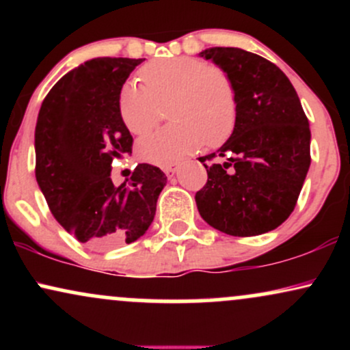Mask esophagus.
I'll return each mask as SVG.
<instances>
[{"label": "esophagus", "instance_id": "34e87169", "mask_svg": "<svg viewBox=\"0 0 350 350\" xmlns=\"http://www.w3.org/2000/svg\"><path fill=\"white\" fill-rule=\"evenodd\" d=\"M163 171L167 178H172V176H174V172L178 171V164H167V166H163Z\"/></svg>", "mask_w": 350, "mask_h": 350}]
</instances>
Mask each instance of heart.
I'll return each instance as SVG.
<instances>
[{
  "instance_id": "1",
  "label": "heart",
  "mask_w": 350,
  "mask_h": 350,
  "mask_svg": "<svg viewBox=\"0 0 350 350\" xmlns=\"http://www.w3.org/2000/svg\"><path fill=\"white\" fill-rule=\"evenodd\" d=\"M143 87L124 82L118 111L133 135L150 131L161 116L158 103L166 102L171 124L139 139L136 152L144 163L171 164L199 150L215 146L232 133L237 97L232 79L220 67L189 55L151 60L138 72Z\"/></svg>"
}]
</instances>
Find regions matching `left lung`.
Here are the masks:
<instances>
[{
	"instance_id": "left-lung-1",
	"label": "left lung",
	"mask_w": 350,
	"mask_h": 350,
	"mask_svg": "<svg viewBox=\"0 0 350 350\" xmlns=\"http://www.w3.org/2000/svg\"><path fill=\"white\" fill-rule=\"evenodd\" d=\"M200 57L214 60L232 79L237 118L222 148L199 158L207 171L206 186L196 192L199 214L228 235L270 232L295 211L306 179L308 116L290 79L262 55L211 47Z\"/></svg>"
}]
</instances>
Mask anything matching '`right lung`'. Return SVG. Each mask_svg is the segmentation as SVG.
Here are the masks:
<instances>
[{"instance_id": "add662e5", "label": "right lung", "mask_w": 350, "mask_h": 350, "mask_svg": "<svg viewBox=\"0 0 350 350\" xmlns=\"http://www.w3.org/2000/svg\"><path fill=\"white\" fill-rule=\"evenodd\" d=\"M143 59H92L44 98L36 123V180L55 220L79 242L113 248L151 226L167 178L138 164L130 183H111V163L131 152L133 136L118 111L120 88Z\"/></svg>"}]
</instances>
